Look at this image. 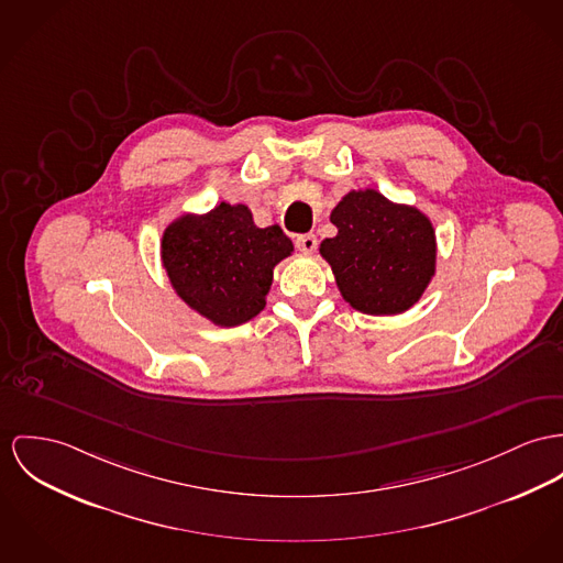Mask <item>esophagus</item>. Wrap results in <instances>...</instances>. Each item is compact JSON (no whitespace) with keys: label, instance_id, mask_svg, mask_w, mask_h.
I'll return each instance as SVG.
<instances>
[{"label":"esophagus","instance_id":"34e87169","mask_svg":"<svg viewBox=\"0 0 563 563\" xmlns=\"http://www.w3.org/2000/svg\"><path fill=\"white\" fill-rule=\"evenodd\" d=\"M296 246H298V251L303 253V255H310V253H314V249H317V238H314L312 233L298 235V238H296Z\"/></svg>","mask_w":563,"mask_h":563}]
</instances>
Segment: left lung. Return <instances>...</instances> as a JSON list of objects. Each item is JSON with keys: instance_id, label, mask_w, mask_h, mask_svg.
Wrapping results in <instances>:
<instances>
[{"instance_id": "1", "label": "left lung", "mask_w": 563, "mask_h": 563, "mask_svg": "<svg viewBox=\"0 0 563 563\" xmlns=\"http://www.w3.org/2000/svg\"><path fill=\"white\" fill-rule=\"evenodd\" d=\"M339 233L319 244L336 287L364 314H400L420 302L437 272L433 222L375 188L349 190L330 214Z\"/></svg>"}]
</instances>
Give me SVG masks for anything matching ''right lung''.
Returning <instances> with one entry per match:
<instances>
[{"mask_svg":"<svg viewBox=\"0 0 563 563\" xmlns=\"http://www.w3.org/2000/svg\"><path fill=\"white\" fill-rule=\"evenodd\" d=\"M294 255L278 224L257 227L242 203L174 218L163 231L161 261L175 296L218 328H235L265 308L274 267Z\"/></svg>","mask_w":563,"mask_h":563,"instance_id":"1","label":"right lung"}]
</instances>
